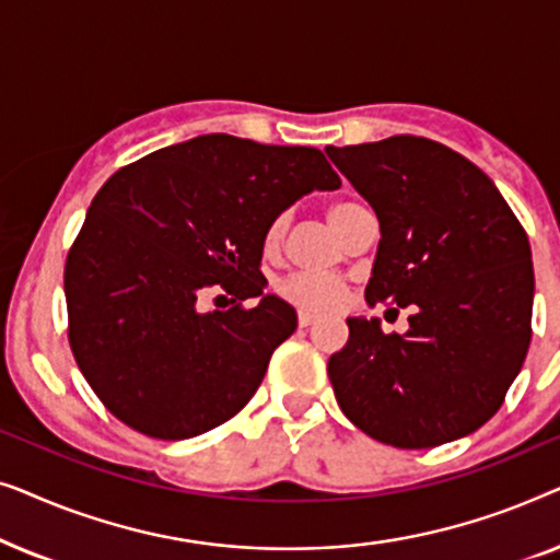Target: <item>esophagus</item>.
Returning <instances> with one entry per match:
<instances>
[{
    "label": "esophagus",
    "instance_id": "1",
    "mask_svg": "<svg viewBox=\"0 0 560 560\" xmlns=\"http://www.w3.org/2000/svg\"><path fill=\"white\" fill-rule=\"evenodd\" d=\"M316 324V316H313V313H298V326L301 328H308V326H313Z\"/></svg>",
    "mask_w": 560,
    "mask_h": 560
}]
</instances>
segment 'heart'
I'll return each mask as SVG.
<instances>
[{
  "instance_id": "1",
  "label": "heart",
  "mask_w": 560,
  "mask_h": 560,
  "mask_svg": "<svg viewBox=\"0 0 560 560\" xmlns=\"http://www.w3.org/2000/svg\"><path fill=\"white\" fill-rule=\"evenodd\" d=\"M354 209H359V206L351 201H339L328 209V221H331L336 232H339L343 219H347ZM282 232H285V217H275L270 221V226L265 229V252H275L280 247ZM280 293L285 301L293 303L295 308L326 313V311H334L336 305L341 303L343 288L341 282H336L334 278H324V275L295 272V275H288V278L280 282Z\"/></svg>"
}]
</instances>
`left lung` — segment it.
Instances as JSON below:
<instances>
[{"mask_svg": "<svg viewBox=\"0 0 560 560\" xmlns=\"http://www.w3.org/2000/svg\"><path fill=\"white\" fill-rule=\"evenodd\" d=\"M380 219L366 303L410 308L405 334L347 318L328 359L339 408L397 448L464 439L500 410L530 347L533 259L523 224L477 165L397 135L326 148Z\"/></svg>", "mask_w": 560, "mask_h": 560, "instance_id": "8db88e82", "label": "left lung"}]
</instances>
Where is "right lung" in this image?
<instances>
[{
	"instance_id": "obj_1",
	"label": "right lung",
	"mask_w": 560,
	"mask_h": 560,
	"mask_svg": "<svg viewBox=\"0 0 560 560\" xmlns=\"http://www.w3.org/2000/svg\"><path fill=\"white\" fill-rule=\"evenodd\" d=\"M339 175L316 148L201 135L150 152L104 183L66 259L68 341L121 423L183 441L234 418L295 331L265 295V229ZM209 289L233 308L201 312ZM259 296L244 310L242 300ZM224 298V295H219Z\"/></svg>"
}]
</instances>
